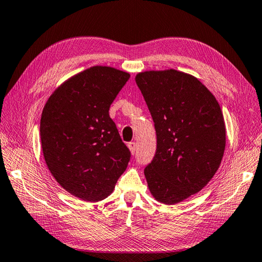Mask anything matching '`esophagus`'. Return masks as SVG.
Listing matches in <instances>:
<instances>
[{
	"mask_svg": "<svg viewBox=\"0 0 262 262\" xmlns=\"http://www.w3.org/2000/svg\"><path fill=\"white\" fill-rule=\"evenodd\" d=\"M128 148H129V150H130V153L134 155L136 153V150H137V144L136 143H129L128 144Z\"/></svg>",
	"mask_w": 262,
	"mask_h": 262,
	"instance_id": "esophagus-1",
	"label": "esophagus"
}]
</instances>
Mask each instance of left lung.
<instances>
[{
	"instance_id": "left-lung-1",
	"label": "left lung",
	"mask_w": 262,
	"mask_h": 262,
	"mask_svg": "<svg viewBox=\"0 0 262 262\" xmlns=\"http://www.w3.org/2000/svg\"><path fill=\"white\" fill-rule=\"evenodd\" d=\"M153 117L157 147L144 174L149 192L174 205L209 183L226 149V124L214 95L196 77L175 69L135 77Z\"/></svg>"
}]
</instances>
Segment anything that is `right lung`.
<instances>
[{
	"instance_id": "1",
	"label": "right lung",
	"mask_w": 262,
	"mask_h": 262,
	"mask_svg": "<svg viewBox=\"0 0 262 262\" xmlns=\"http://www.w3.org/2000/svg\"><path fill=\"white\" fill-rule=\"evenodd\" d=\"M129 77L113 67H90L60 84L42 111L41 147L49 171L87 202L111 195L128 165L130 151L109 107Z\"/></svg>"
}]
</instances>
